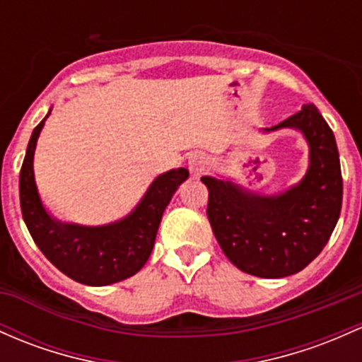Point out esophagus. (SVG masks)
Listing matches in <instances>:
<instances>
[{
  "label": "esophagus",
  "instance_id": "1",
  "mask_svg": "<svg viewBox=\"0 0 362 362\" xmlns=\"http://www.w3.org/2000/svg\"><path fill=\"white\" fill-rule=\"evenodd\" d=\"M204 163L206 158L202 153H194L192 156L189 158V170L194 177H201L202 172H204Z\"/></svg>",
  "mask_w": 362,
  "mask_h": 362
}]
</instances>
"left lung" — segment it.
I'll use <instances>...</instances> for the list:
<instances>
[{"label":"left lung","mask_w":362,"mask_h":362,"mask_svg":"<svg viewBox=\"0 0 362 362\" xmlns=\"http://www.w3.org/2000/svg\"><path fill=\"white\" fill-rule=\"evenodd\" d=\"M296 129L309 146L304 178L285 192L263 196L230 180L202 177L208 220L221 251L237 268L261 278L299 273L323 251L342 209V172L332 129L315 105L264 132Z\"/></svg>","instance_id":"obj_1"}]
</instances>
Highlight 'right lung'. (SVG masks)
I'll return each mask as SVG.
<instances>
[{
    "label": "right lung",
    "mask_w": 362,
    "mask_h": 362,
    "mask_svg": "<svg viewBox=\"0 0 362 362\" xmlns=\"http://www.w3.org/2000/svg\"><path fill=\"white\" fill-rule=\"evenodd\" d=\"M49 113L51 110L34 129L20 170V208L35 245L59 272L78 284L103 287L136 275L149 259L163 211L189 172L178 168L161 173L136 209L115 223L84 226L59 221L42 206L34 178L35 144Z\"/></svg>",
    "instance_id": "add662e5"
}]
</instances>
